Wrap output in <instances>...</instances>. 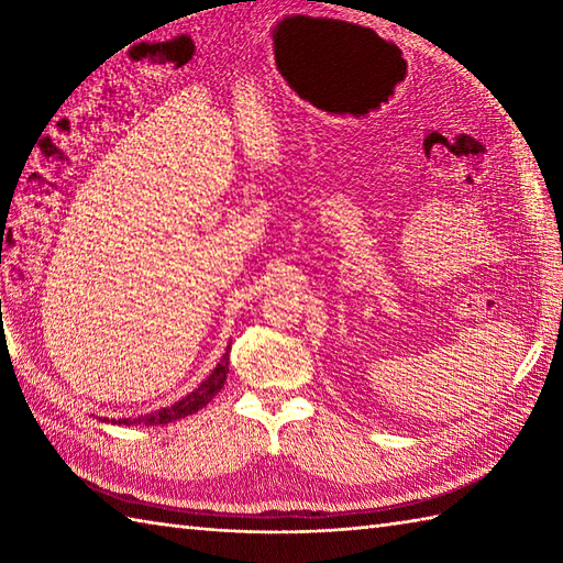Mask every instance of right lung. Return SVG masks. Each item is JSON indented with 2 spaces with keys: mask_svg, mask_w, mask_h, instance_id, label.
<instances>
[{
  "mask_svg": "<svg viewBox=\"0 0 563 563\" xmlns=\"http://www.w3.org/2000/svg\"><path fill=\"white\" fill-rule=\"evenodd\" d=\"M230 345H227V351L222 353L220 363L214 365L212 373L200 382V385L186 394L184 399L174 401L172 406H164V409L159 411H152V413H145V416H137V418H111V423H123V426H135V423H142V426H166V423H174L178 421V418H186L190 413L200 411L202 406H208L212 401L214 394H218L224 382H227V373H230Z\"/></svg>",
  "mask_w": 563,
  "mask_h": 563,
  "instance_id": "add662e5",
  "label": "right lung"
}]
</instances>
